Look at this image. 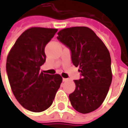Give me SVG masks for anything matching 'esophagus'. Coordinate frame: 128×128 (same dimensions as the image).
I'll return each instance as SVG.
<instances>
[{"label": "esophagus", "instance_id": "obj_1", "mask_svg": "<svg viewBox=\"0 0 128 128\" xmlns=\"http://www.w3.org/2000/svg\"><path fill=\"white\" fill-rule=\"evenodd\" d=\"M62 81H63V82H68V78H62Z\"/></svg>", "mask_w": 128, "mask_h": 128}]
</instances>
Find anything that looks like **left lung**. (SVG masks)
I'll return each mask as SVG.
<instances>
[{"label":"left lung","instance_id":"obj_1","mask_svg":"<svg viewBox=\"0 0 128 128\" xmlns=\"http://www.w3.org/2000/svg\"><path fill=\"white\" fill-rule=\"evenodd\" d=\"M58 40L68 48L72 64L79 67V80L69 95L73 108L80 113L98 109L106 98L112 82L111 58L105 44L90 28L72 27L58 32Z\"/></svg>","mask_w":128,"mask_h":128}]
</instances>
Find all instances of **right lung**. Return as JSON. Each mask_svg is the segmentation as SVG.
<instances>
[{"mask_svg":"<svg viewBox=\"0 0 128 128\" xmlns=\"http://www.w3.org/2000/svg\"><path fill=\"white\" fill-rule=\"evenodd\" d=\"M57 29L31 28L17 39L6 61V72L12 93L18 102L35 112L51 106L62 78L40 72L46 60L45 48Z\"/></svg>","mask_w":128,"mask_h":128,"instance_id":"obj_1","label":"right lung"}]
</instances>
